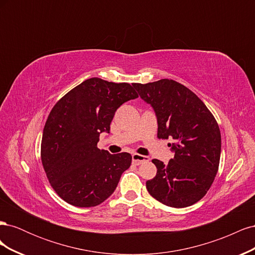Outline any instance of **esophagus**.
I'll use <instances>...</instances> for the list:
<instances>
[{"mask_svg":"<svg viewBox=\"0 0 255 255\" xmlns=\"http://www.w3.org/2000/svg\"><path fill=\"white\" fill-rule=\"evenodd\" d=\"M149 159L150 158L148 156H143V155H140V154H137V153H134L132 155V160L135 165H140L141 163H143V161H148Z\"/></svg>","mask_w":255,"mask_h":255,"instance_id":"34e87169","label":"esophagus"}]
</instances>
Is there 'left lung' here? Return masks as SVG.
<instances>
[{
  "instance_id": "obj_1",
  "label": "left lung",
  "mask_w": 255,
  "mask_h": 255,
  "mask_svg": "<svg viewBox=\"0 0 255 255\" xmlns=\"http://www.w3.org/2000/svg\"><path fill=\"white\" fill-rule=\"evenodd\" d=\"M157 118L158 139L169 143L174 157L153 159L157 172L146 181L149 194L167 206L187 207L201 200L217 174L221 135L218 123L194 92L173 80L133 84Z\"/></svg>"
}]
</instances>
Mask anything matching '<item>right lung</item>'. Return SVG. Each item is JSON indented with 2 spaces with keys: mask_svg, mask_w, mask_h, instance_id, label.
<instances>
[{
  "mask_svg": "<svg viewBox=\"0 0 255 255\" xmlns=\"http://www.w3.org/2000/svg\"><path fill=\"white\" fill-rule=\"evenodd\" d=\"M136 98L128 83L91 78L54 105L43 128L41 161L52 188L64 201L97 206L115 191L132 155L111 154L97 144L100 134L110 133L116 111Z\"/></svg>",
  "mask_w": 255,
  "mask_h": 255,
  "instance_id": "obj_1",
  "label": "right lung"
}]
</instances>
